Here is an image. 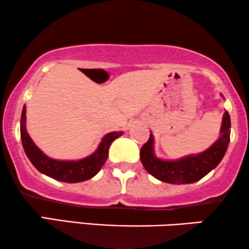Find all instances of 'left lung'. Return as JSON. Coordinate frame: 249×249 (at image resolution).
Returning a JSON list of instances; mask_svg holds the SVG:
<instances>
[{
	"label": "left lung",
	"mask_w": 249,
	"mask_h": 249,
	"mask_svg": "<svg viewBox=\"0 0 249 249\" xmlns=\"http://www.w3.org/2000/svg\"><path fill=\"white\" fill-rule=\"evenodd\" d=\"M231 120L228 112L222 120L221 136L211 147L196 156L183 157L178 160H162L154 154V137L152 132L150 138L141 148V161L146 172L157 179L170 184H190L198 182L223 159L230 143Z\"/></svg>",
	"instance_id": "obj_1"
}]
</instances>
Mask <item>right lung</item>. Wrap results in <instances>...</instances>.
Wrapping results in <instances>:
<instances>
[{"instance_id": "1", "label": "right lung", "mask_w": 249, "mask_h": 249, "mask_svg": "<svg viewBox=\"0 0 249 249\" xmlns=\"http://www.w3.org/2000/svg\"><path fill=\"white\" fill-rule=\"evenodd\" d=\"M124 134L122 131H113L103 137L101 144L91 156L76 161L54 160L47 157L38 148L26 130V107H22L20 119V137L26 156L38 172L51 178L66 183L85 182L92 178L104 166L107 160L108 148L112 142Z\"/></svg>"}]
</instances>
